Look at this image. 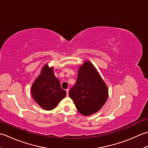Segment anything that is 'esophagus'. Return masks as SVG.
<instances>
[{"mask_svg":"<svg viewBox=\"0 0 148 148\" xmlns=\"http://www.w3.org/2000/svg\"><path fill=\"white\" fill-rule=\"evenodd\" d=\"M66 93H67V96H68V93H69V89H67L66 90Z\"/></svg>","mask_w":148,"mask_h":148,"instance_id":"34e87169","label":"esophagus"}]
</instances>
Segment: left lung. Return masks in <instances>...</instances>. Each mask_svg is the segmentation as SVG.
I'll use <instances>...</instances> for the list:
<instances>
[{"instance_id":"left-lung-1","label":"left lung","mask_w":148,"mask_h":148,"mask_svg":"<svg viewBox=\"0 0 148 148\" xmlns=\"http://www.w3.org/2000/svg\"><path fill=\"white\" fill-rule=\"evenodd\" d=\"M69 96L84 116L97 112L103 106L108 98V87L92 62L85 61L78 68L76 84Z\"/></svg>"}]
</instances>
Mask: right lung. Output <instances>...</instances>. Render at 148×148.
Returning <instances> with one entry per match:
<instances>
[{"label":"right lung","mask_w":148,"mask_h":148,"mask_svg":"<svg viewBox=\"0 0 148 148\" xmlns=\"http://www.w3.org/2000/svg\"><path fill=\"white\" fill-rule=\"evenodd\" d=\"M31 93L36 103L46 110L56 108L66 96V91L61 88L59 80L54 75L53 68L47 64L33 82Z\"/></svg>","instance_id":"1"}]
</instances>
